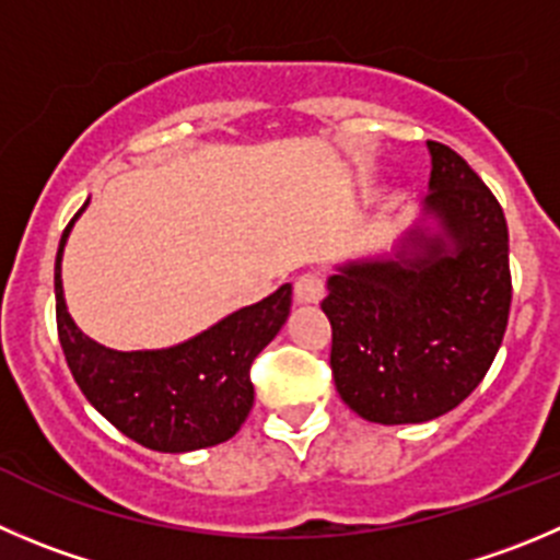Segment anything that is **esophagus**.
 Here are the masks:
<instances>
[{"instance_id": "34e87169", "label": "esophagus", "mask_w": 560, "mask_h": 560, "mask_svg": "<svg viewBox=\"0 0 560 560\" xmlns=\"http://www.w3.org/2000/svg\"><path fill=\"white\" fill-rule=\"evenodd\" d=\"M294 300L300 302V305H316V302H322L324 300L322 275H313V271H307V275L296 277Z\"/></svg>"}]
</instances>
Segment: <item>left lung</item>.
Wrapping results in <instances>:
<instances>
[{"mask_svg":"<svg viewBox=\"0 0 560 560\" xmlns=\"http://www.w3.org/2000/svg\"><path fill=\"white\" fill-rule=\"evenodd\" d=\"M429 195L390 253L327 277L335 387L371 423H425L487 376L511 307L509 228L470 164L425 142Z\"/></svg>","mask_w":560,"mask_h":560,"instance_id":"obj_1","label":"left lung"}]
</instances>
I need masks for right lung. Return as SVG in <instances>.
<instances>
[{"instance_id": "right-lung-1", "label": "right lung", "mask_w": 560, "mask_h": 560, "mask_svg": "<svg viewBox=\"0 0 560 560\" xmlns=\"http://www.w3.org/2000/svg\"><path fill=\"white\" fill-rule=\"evenodd\" d=\"M88 206L62 231L55 264L57 332L79 390L117 431L151 451L186 454L225 443L253 409L249 365L283 329L291 283L167 349L101 346L77 327L62 291V253Z\"/></svg>"}]
</instances>
